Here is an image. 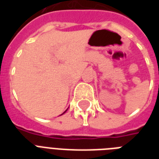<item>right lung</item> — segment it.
I'll list each match as a JSON object with an SVG mask.
<instances>
[{
    "instance_id": "obj_1",
    "label": "right lung",
    "mask_w": 159,
    "mask_h": 159,
    "mask_svg": "<svg viewBox=\"0 0 159 159\" xmlns=\"http://www.w3.org/2000/svg\"><path fill=\"white\" fill-rule=\"evenodd\" d=\"M67 111V110H66V111H64V112H63V113H62V114H64V113H65V112H66V111ZM60 116H61V115H60Z\"/></svg>"
}]
</instances>
